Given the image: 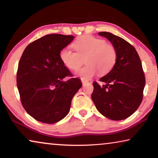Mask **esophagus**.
I'll return each mask as SVG.
<instances>
[{
    "instance_id": "obj_1",
    "label": "esophagus",
    "mask_w": 158,
    "mask_h": 158,
    "mask_svg": "<svg viewBox=\"0 0 158 158\" xmlns=\"http://www.w3.org/2000/svg\"><path fill=\"white\" fill-rule=\"evenodd\" d=\"M81 81H82V84H83V85H85V84H86V83H88V81H85V80H81Z\"/></svg>"
}]
</instances>
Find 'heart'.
<instances>
[{
	"label": "heart",
	"instance_id": "obj_1",
	"mask_svg": "<svg viewBox=\"0 0 158 158\" xmlns=\"http://www.w3.org/2000/svg\"><path fill=\"white\" fill-rule=\"evenodd\" d=\"M75 52L64 48L60 53V60L67 68L76 70L82 65L83 60L87 64L77 71V75L83 79L92 77L98 72L106 75L112 70L117 59V52L114 45L103 39L92 35L77 37L72 44Z\"/></svg>",
	"mask_w": 158,
	"mask_h": 158
}]
</instances>
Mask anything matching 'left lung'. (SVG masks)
Masks as SVG:
<instances>
[{"label": "left lung", "mask_w": 158, "mask_h": 158, "mask_svg": "<svg viewBox=\"0 0 158 158\" xmlns=\"http://www.w3.org/2000/svg\"><path fill=\"white\" fill-rule=\"evenodd\" d=\"M98 35L107 38L115 47L117 59L112 70L101 77L106 84L94 82L91 95L96 109L111 120H122L137 111L143 98L145 77L135 47L119 36L106 31Z\"/></svg>", "instance_id": "8db88e82"}]
</instances>
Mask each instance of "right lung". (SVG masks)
<instances>
[{
	"label": "right lung",
	"instance_id": "obj_1",
	"mask_svg": "<svg viewBox=\"0 0 158 158\" xmlns=\"http://www.w3.org/2000/svg\"><path fill=\"white\" fill-rule=\"evenodd\" d=\"M73 39L71 35L47 34L30 43L21 55L16 74L21 102L39 122L55 124L65 117L73 96L81 88V80L72 77L60 57ZM66 77L71 78L62 81Z\"/></svg>",
	"mask_w": 158,
	"mask_h": 158
}]
</instances>
